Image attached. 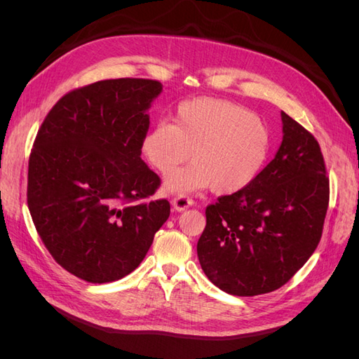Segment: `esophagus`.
<instances>
[{
	"label": "esophagus",
	"mask_w": 359,
	"mask_h": 359,
	"mask_svg": "<svg viewBox=\"0 0 359 359\" xmlns=\"http://www.w3.org/2000/svg\"><path fill=\"white\" fill-rule=\"evenodd\" d=\"M191 205H193V201L187 196H184V194H180V196L172 199V208L178 212L186 211Z\"/></svg>",
	"instance_id": "obj_1"
}]
</instances>
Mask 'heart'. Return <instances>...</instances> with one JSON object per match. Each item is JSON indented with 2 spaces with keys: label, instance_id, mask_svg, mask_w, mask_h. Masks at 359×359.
Listing matches in <instances>:
<instances>
[{
  "label": "heart",
  "instance_id": "heart-1",
  "mask_svg": "<svg viewBox=\"0 0 359 359\" xmlns=\"http://www.w3.org/2000/svg\"><path fill=\"white\" fill-rule=\"evenodd\" d=\"M140 148L160 173L192 158L187 168L169 173L165 190L187 193L211 187L217 194H232L248 187L264 169L271 133L247 107L201 97L181 103L173 123H156Z\"/></svg>",
  "mask_w": 359,
  "mask_h": 359
}]
</instances>
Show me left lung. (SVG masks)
Masks as SVG:
<instances>
[{
    "label": "left lung",
    "instance_id": "obj_1",
    "mask_svg": "<svg viewBox=\"0 0 359 359\" xmlns=\"http://www.w3.org/2000/svg\"><path fill=\"white\" fill-rule=\"evenodd\" d=\"M281 123L276 157L248 187L205 211L199 264L231 295H262L286 285L320 241L330 201L320 147L285 112Z\"/></svg>",
    "mask_w": 359,
    "mask_h": 359
}]
</instances>
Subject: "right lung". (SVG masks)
Masks as SVG:
<instances>
[{
  "label": "right lung",
  "mask_w": 359,
  "mask_h": 359,
  "mask_svg": "<svg viewBox=\"0 0 359 359\" xmlns=\"http://www.w3.org/2000/svg\"><path fill=\"white\" fill-rule=\"evenodd\" d=\"M163 91L149 79H109L66 94L43 121L28 165V208L52 257L90 283L135 271L168 220L166 199L140 158L148 109Z\"/></svg>",
  "instance_id": "1"
}]
</instances>
